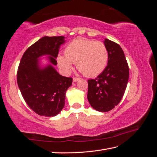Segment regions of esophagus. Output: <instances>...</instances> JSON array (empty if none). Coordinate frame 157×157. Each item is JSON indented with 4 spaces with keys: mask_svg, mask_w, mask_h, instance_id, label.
I'll return each instance as SVG.
<instances>
[{
    "mask_svg": "<svg viewBox=\"0 0 157 157\" xmlns=\"http://www.w3.org/2000/svg\"><path fill=\"white\" fill-rule=\"evenodd\" d=\"M79 79V78H73V82H78V80Z\"/></svg>",
    "mask_w": 157,
    "mask_h": 157,
    "instance_id": "34e87169",
    "label": "esophagus"
}]
</instances>
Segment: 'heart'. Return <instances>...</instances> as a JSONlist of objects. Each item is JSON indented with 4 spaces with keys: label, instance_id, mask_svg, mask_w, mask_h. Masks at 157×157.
Returning a JSON list of instances; mask_svg holds the SVG:
<instances>
[{
    "label": "heart",
    "instance_id": "heart-1",
    "mask_svg": "<svg viewBox=\"0 0 157 157\" xmlns=\"http://www.w3.org/2000/svg\"><path fill=\"white\" fill-rule=\"evenodd\" d=\"M108 50L100 41L77 38L67 45L64 55H59L57 61L61 71L68 74L73 63L85 76L95 78L102 73L107 65Z\"/></svg>",
    "mask_w": 157,
    "mask_h": 157
}]
</instances>
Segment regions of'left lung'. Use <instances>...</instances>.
Instances as JSON below:
<instances>
[{
	"mask_svg": "<svg viewBox=\"0 0 157 157\" xmlns=\"http://www.w3.org/2000/svg\"><path fill=\"white\" fill-rule=\"evenodd\" d=\"M107 66L96 78L88 80L87 98L91 107L100 112L112 109L123 98L129 79V67L123 50L118 44L105 39Z\"/></svg>",
	"mask_w": 157,
	"mask_h": 157,
	"instance_id": "1",
	"label": "left lung"
}]
</instances>
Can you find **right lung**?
Instances as JSON below:
<instances>
[{
    "instance_id": "obj_1",
    "label": "right lung",
    "mask_w": 157,
    "mask_h": 157,
    "mask_svg": "<svg viewBox=\"0 0 157 157\" xmlns=\"http://www.w3.org/2000/svg\"><path fill=\"white\" fill-rule=\"evenodd\" d=\"M65 41L63 36L42 37L26 50L18 66V88L27 105L39 116L59 114L64 107L66 92L72 85V78L59 75L54 67ZM44 56L49 62L46 66L40 64Z\"/></svg>"
}]
</instances>
